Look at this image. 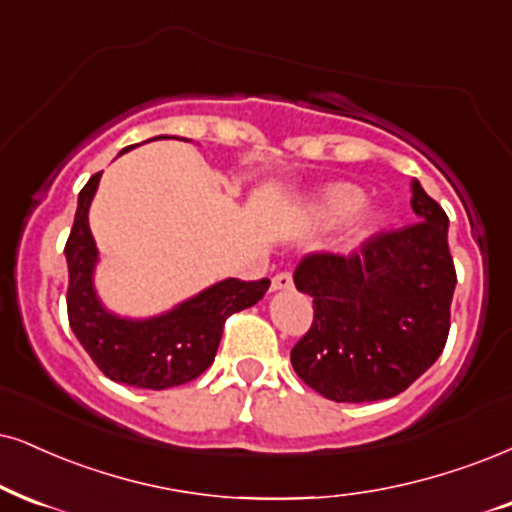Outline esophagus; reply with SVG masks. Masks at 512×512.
Here are the masks:
<instances>
[{
	"mask_svg": "<svg viewBox=\"0 0 512 512\" xmlns=\"http://www.w3.org/2000/svg\"><path fill=\"white\" fill-rule=\"evenodd\" d=\"M292 275L289 273H280V275H275L273 277V282H270V289H273V292H285V289H292Z\"/></svg>",
	"mask_w": 512,
	"mask_h": 512,
	"instance_id": "esophagus-1",
	"label": "esophagus"
}]
</instances>
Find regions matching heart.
<instances>
[{
	"mask_svg": "<svg viewBox=\"0 0 512 512\" xmlns=\"http://www.w3.org/2000/svg\"><path fill=\"white\" fill-rule=\"evenodd\" d=\"M363 189L349 182H332L320 189L311 201V218L318 225L344 224V237L349 244H363L384 225V213L375 206H363Z\"/></svg>",
	"mask_w": 512,
	"mask_h": 512,
	"instance_id": "1",
	"label": "heart"
}]
</instances>
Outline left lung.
<instances>
[{"instance_id":"1","label":"left lung","mask_w":512,"mask_h":512,"mask_svg":"<svg viewBox=\"0 0 512 512\" xmlns=\"http://www.w3.org/2000/svg\"><path fill=\"white\" fill-rule=\"evenodd\" d=\"M410 192L418 223L370 237L351 256H306L294 273L313 299V325L292 365L330 401L391 399L444 351L456 289L449 218L418 180Z\"/></svg>"}]
</instances>
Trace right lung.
I'll return each instance as SVG.
<instances>
[{
	"mask_svg": "<svg viewBox=\"0 0 512 512\" xmlns=\"http://www.w3.org/2000/svg\"><path fill=\"white\" fill-rule=\"evenodd\" d=\"M168 140V135L151 137ZM132 147H125V154ZM118 154V156H121ZM102 173H94L78 194L68 263V323L82 349L113 382L140 389H168L192 382L216 358L225 320L251 308L268 292L270 280L242 282L227 277L151 318H128L104 306L94 287L99 249L90 230V206Z\"/></svg>",
	"mask_w": 512,
	"mask_h": 512,
	"instance_id": "1",
	"label": "right lung"
}]
</instances>
